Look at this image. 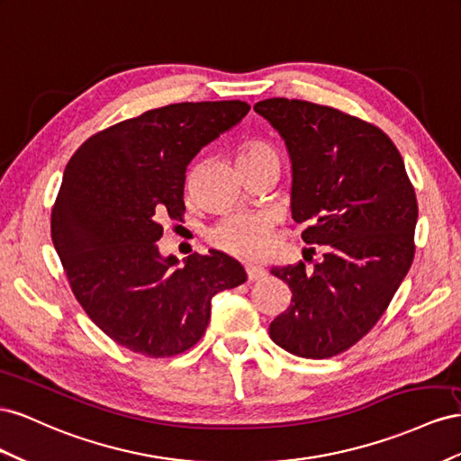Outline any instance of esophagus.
<instances>
[{"label":"esophagus","instance_id":"obj_1","mask_svg":"<svg viewBox=\"0 0 461 461\" xmlns=\"http://www.w3.org/2000/svg\"><path fill=\"white\" fill-rule=\"evenodd\" d=\"M267 270L258 268V267H247V280L249 282H257V280H265L267 278Z\"/></svg>","mask_w":461,"mask_h":461}]
</instances>
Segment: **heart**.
<instances>
[{
  "label": "heart",
  "mask_w": 461,
  "mask_h": 461,
  "mask_svg": "<svg viewBox=\"0 0 461 461\" xmlns=\"http://www.w3.org/2000/svg\"><path fill=\"white\" fill-rule=\"evenodd\" d=\"M258 164H274L280 167V156L267 142H247L238 154V166ZM210 241L233 257L247 260L260 258L268 251L270 223L267 218L255 214L228 216L210 231Z\"/></svg>",
  "instance_id": "1"
}]
</instances>
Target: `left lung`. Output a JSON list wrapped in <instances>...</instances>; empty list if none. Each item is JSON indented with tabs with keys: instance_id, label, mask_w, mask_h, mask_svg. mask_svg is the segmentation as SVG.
<instances>
[{
	"instance_id": "obj_1",
	"label": "left lung",
	"mask_w": 461,
	"mask_h": 461,
	"mask_svg": "<svg viewBox=\"0 0 461 461\" xmlns=\"http://www.w3.org/2000/svg\"><path fill=\"white\" fill-rule=\"evenodd\" d=\"M255 112L278 131L292 160V216L324 260L270 272L292 305L270 338L305 359L349 349L390 305L413 262L417 199L398 149L378 127L305 100L268 98Z\"/></svg>"
}]
</instances>
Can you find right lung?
<instances>
[{
	"instance_id": "right-lung-1",
	"label": "right lung",
	"mask_w": 461,
	"mask_h": 461,
	"mask_svg": "<svg viewBox=\"0 0 461 461\" xmlns=\"http://www.w3.org/2000/svg\"><path fill=\"white\" fill-rule=\"evenodd\" d=\"M249 110L241 100L169 104L100 131L71 156L51 241L77 301L120 346L149 357L187 351L206 330L212 297L247 280L216 249L179 267L156 241L162 220L185 210L193 158Z\"/></svg>"
}]
</instances>
